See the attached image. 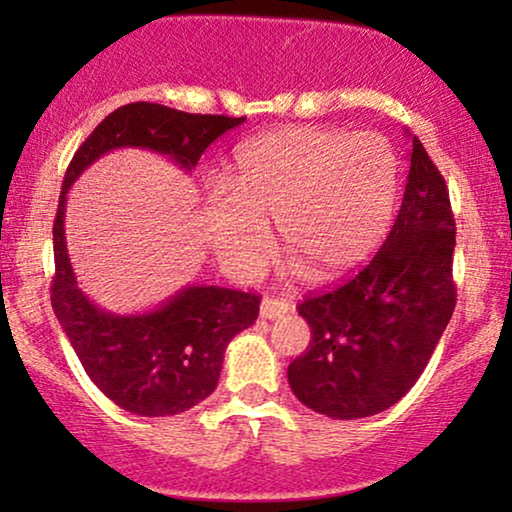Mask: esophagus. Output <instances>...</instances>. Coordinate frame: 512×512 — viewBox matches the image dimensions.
I'll return each instance as SVG.
<instances>
[{
	"instance_id": "esophagus-1",
	"label": "esophagus",
	"mask_w": 512,
	"mask_h": 512,
	"mask_svg": "<svg viewBox=\"0 0 512 512\" xmlns=\"http://www.w3.org/2000/svg\"><path fill=\"white\" fill-rule=\"evenodd\" d=\"M289 310H291V303H286V300H282V298H263V303H261L263 319H279Z\"/></svg>"
}]
</instances>
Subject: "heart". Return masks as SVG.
Returning a JSON list of instances; mask_svg holds the SVG:
<instances>
[{
	"mask_svg": "<svg viewBox=\"0 0 512 512\" xmlns=\"http://www.w3.org/2000/svg\"><path fill=\"white\" fill-rule=\"evenodd\" d=\"M230 200L209 214L219 261L247 277L270 251V223L286 256L314 279L354 270L377 249L398 198V158L387 137L289 125L249 139L226 179Z\"/></svg>",
	"mask_w": 512,
	"mask_h": 512,
	"instance_id": "obj_1",
	"label": "heart"
}]
</instances>
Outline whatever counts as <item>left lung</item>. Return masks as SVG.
<instances>
[{"mask_svg": "<svg viewBox=\"0 0 512 512\" xmlns=\"http://www.w3.org/2000/svg\"><path fill=\"white\" fill-rule=\"evenodd\" d=\"M405 135L410 170L387 240L359 275L298 305L312 340L286 375L300 403L333 419L370 417L401 401L457 305L450 193L422 142Z\"/></svg>", "mask_w": 512, "mask_h": 512, "instance_id": "left-lung-1", "label": "left lung"}]
</instances>
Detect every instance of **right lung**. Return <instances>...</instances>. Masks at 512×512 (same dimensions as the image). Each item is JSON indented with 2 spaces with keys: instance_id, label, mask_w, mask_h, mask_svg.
Instances as JSON below:
<instances>
[{
  "instance_id": "add662e5",
  "label": "right lung",
  "mask_w": 512,
  "mask_h": 512,
  "mask_svg": "<svg viewBox=\"0 0 512 512\" xmlns=\"http://www.w3.org/2000/svg\"><path fill=\"white\" fill-rule=\"evenodd\" d=\"M247 118L186 114L132 102L111 111L74 153L53 223V312L83 370L118 408L139 417L191 410L219 384L223 354L258 317L256 293L191 284L149 312L102 310L81 291L65 240V205L74 181L116 149H146L191 172L209 144Z\"/></svg>"
}]
</instances>
